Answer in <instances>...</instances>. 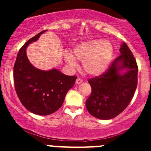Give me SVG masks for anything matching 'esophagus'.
<instances>
[{
    "label": "esophagus",
    "mask_w": 151,
    "mask_h": 151,
    "mask_svg": "<svg viewBox=\"0 0 151 151\" xmlns=\"http://www.w3.org/2000/svg\"><path fill=\"white\" fill-rule=\"evenodd\" d=\"M83 83V80L80 78H77V80H76V84L77 85H80V83Z\"/></svg>",
    "instance_id": "esophagus-1"
}]
</instances>
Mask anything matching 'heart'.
I'll return each mask as SVG.
<instances>
[{
	"mask_svg": "<svg viewBox=\"0 0 151 151\" xmlns=\"http://www.w3.org/2000/svg\"><path fill=\"white\" fill-rule=\"evenodd\" d=\"M114 49L109 42L102 39L85 41L74 47L73 53L65 55V62L70 68L78 66L77 60L83 63V70L91 76H99L109 68Z\"/></svg>",
	"mask_w": 151,
	"mask_h": 151,
	"instance_id": "1",
	"label": "heart"
}]
</instances>
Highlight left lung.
I'll list each match as a JSON object with an SVG mask.
<instances>
[{"instance_id":"8db88e82","label":"left lung","mask_w":151,"mask_h":151,"mask_svg":"<svg viewBox=\"0 0 151 151\" xmlns=\"http://www.w3.org/2000/svg\"><path fill=\"white\" fill-rule=\"evenodd\" d=\"M120 52L106 72L88 80L92 91L85 105L89 113L99 119H112L121 113L132 101L137 86V65L125 42Z\"/></svg>"}]
</instances>
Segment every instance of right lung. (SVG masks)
<instances>
[{
  "instance_id": "obj_1",
  "label": "right lung",
  "mask_w": 151,
  "mask_h": 151,
  "mask_svg": "<svg viewBox=\"0 0 151 151\" xmlns=\"http://www.w3.org/2000/svg\"><path fill=\"white\" fill-rule=\"evenodd\" d=\"M46 31L38 33L21 47L14 66V87L19 99L28 110L39 115H48L57 111L77 79L76 76L66 75L56 68L39 69L29 61L27 47Z\"/></svg>"
}]
</instances>
